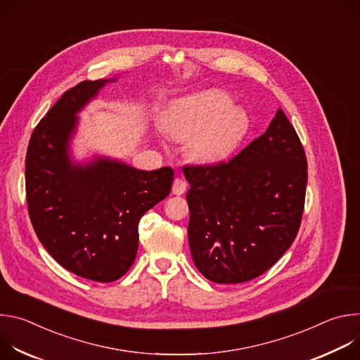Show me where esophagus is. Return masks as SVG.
I'll list each match as a JSON object with an SVG mask.
<instances>
[{
    "mask_svg": "<svg viewBox=\"0 0 360 360\" xmlns=\"http://www.w3.org/2000/svg\"><path fill=\"white\" fill-rule=\"evenodd\" d=\"M185 191H186V182L181 178H176L174 181V185H172V193L174 195H182V193H185Z\"/></svg>",
    "mask_w": 360,
    "mask_h": 360,
    "instance_id": "obj_1",
    "label": "esophagus"
}]
</instances>
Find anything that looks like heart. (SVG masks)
<instances>
[{"label":"heart","instance_id":"heart-1","mask_svg":"<svg viewBox=\"0 0 360 360\" xmlns=\"http://www.w3.org/2000/svg\"><path fill=\"white\" fill-rule=\"evenodd\" d=\"M222 89L200 91L175 101L164 117L165 134L188 142L189 157L202 165L229 160L249 129V117Z\"/></svg>","mask_w":360,"mask_h":360}]
</instances>
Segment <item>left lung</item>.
Here are the masks:
<instances>
[{
	"instance_id": "obj_1",
	"label": "left lung",
	"mask_w": 360,
	"mask_h": 360,
	"mask_svg": "<svg viewBox=\"0 0 360 360\" xmlns=\"http://www.w3.org/2000/svg\"><path fill=\"white\" fill-rule=\"evenodd\" d=\"M191 185L188 240L198 271L215 283L266 272L300 226L307 162L300 139L278 110L265 134L228 164L185 167Z\"/></svg>"
}]
</instances>
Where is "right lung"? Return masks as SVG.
Wrapping results in <instances>:
<instances>
[{
    "mask_svg": "<svg viewBox=\"0 0 360 360\" xmlns=\"http://www.w3.org/2000/svg\"><path fill=\"white\" fill-rule=\"evenodd\" d=\"M115 81H82L68 89L35 127L25 158L28 212L39 242L67 271L104 283L132 266L139 219L174 182L169 167L142 171L107 157L71 158L78 114Z\"/></svg>",
    "mask_w": 360,
    "mask_h": 360,
    "instance_id": "1",
    "label": "right lung"
}]
</instances>
